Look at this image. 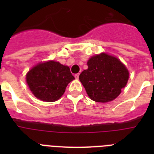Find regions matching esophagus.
Segmentation results:
<instances>
[{"label": "esophagus", "mask_w": 154, "mask_h": 154, "mask_svg": "<svg viewBox=\"0 0 154 154\" xmlns=\"http://www.w3.org/2000/svg\"><path fill=\"white\" fill-rule=\"evenodd\" d=\"M74 76H75V78L76 79H78L79 76V73H78V74H75Z\"/></svg>", "instance_id": "obj_1"}]
</instances>
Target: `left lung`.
Returning a JSON list of instances; mask_svg holds the SVG:
<instances>
[{
  "mask_svg": "<svg viewBox=\"0 0 154 154\" xmlns=\"http://www.w3.org/2000/svg\"><path fill=\"white\" fill-rule=\"evenodd\" d=\"M87 65L89 68L80 74L79 80L90 99L106 103L117 97L129 79L125 65L105 53L92 57Z\"/></svg>",
  "mask_w": 154,
  "mask_h": 154,
  "instance_id": "left-lung-1",
  "label": "left lung"
}]
</instances>
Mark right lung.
<instances>
[{
  "instance_id": "add662e5",
  "label": "right lung",
  "mask_w": 154,
  "mask_h": 154,
  "mask_svg": "<svg viewBox=\"0 0 154 154\" xmlns=\"http://www.w3.org/2000/svg\"><path fill=\"white\" fill-rule=\"evenodd\" d=\"M74 79L68 66L54 61L37 65L26 75L27 83L32 93L45 102L58 100Z\"/></svg>"
}]
</instances>
